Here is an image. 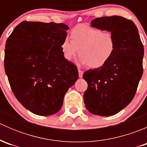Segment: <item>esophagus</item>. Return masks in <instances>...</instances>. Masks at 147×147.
<instances>
[{
    "label": "esophagus",
    "mask_w": 147,
    "mask_h": 147,
    "mask_svg": "<svg viewBox=\"0 0 147 147\" xmlns=\"http://www.w3.org/2000/svg\"><path fill=\"white\" fill-rule=\"evenodd\" d=\"M78 72H79V78H82V75H83V72L82 70H80L78 71Z\"/></svg>",
    "instance_id": "obj_1"
}]
</instances>
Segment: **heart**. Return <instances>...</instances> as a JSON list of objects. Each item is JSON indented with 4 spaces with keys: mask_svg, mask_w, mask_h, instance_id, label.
<instances>
[{
    "mask_svg": "<svg viewBox=\"0 0 147 147\" xmlns=\"http://www.w3.org/2000/svg\"><path fill=\"white\" fill-rule=\"evenodd\" d=\"M70 39L65 38L60 44L63 57L67 61H71L79 53L82 65H87L90 68H100L115 53V38L110 32L79 25L71 30Z\"/></svg>",
    "mask_w": 147,
    "mask_h": 147,
    "instance_id": "1",
    "label": "heart"
}]
</instances>
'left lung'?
<instances>
[{"instance_id": "8db88e82", "label": "left lung", "mask_w": 147, "mask_h": 147, "mask_svg": "<svg viewBox=\"0 0 147 147\" xmlns=\"http://www.w3.org/2000/svg\"><path fill=\"white\" fill-rule=\"evenodd\" d=\"M91 26L112 32L115 51L104 66L83 74L88 84L84 102L90 113L112 116L135 95L143 74L144 46L135 24L121 16L97 18L92 20Z\"/></svg>"}]
</instances>
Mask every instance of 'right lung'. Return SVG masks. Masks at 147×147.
<instances>
[{
	"mask_svg": "<svg viewBox=\"0 0 147 147\" xmlns=\"http://www.w3.org/2000/svg\"><path fill=\"white\" fill-rule=\"evenodd\" d=\"M68 29L63 23L23 21L6 40L4 66L11 90L35 115L57 113L78 79L77 67L60 49Z\"/></svg>",
	"mask_w": 147,
	"mask_h": 147,
	"instance_id": "obj_1",
	"label": "right lung"
}]
</instances>
